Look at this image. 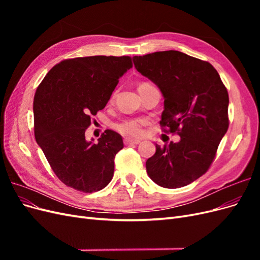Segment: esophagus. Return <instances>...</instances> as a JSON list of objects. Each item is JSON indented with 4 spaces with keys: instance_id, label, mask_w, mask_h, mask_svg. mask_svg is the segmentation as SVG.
Here are the masks:
<instances>
[{
    "instance_id": "34e87169",
    "label": "esophagus",
    "mask_w": 260,
    "mask_h": 260,
    "mask_svg": "<svg viewBox=\"0 0 260 260\" xmlns=\"http://www.w3.org/2000/svg\"><path fill=\"white\" fill-rule=\"evenodd\" d=\"M123 142H124V144L125 145H128V144H139L141 141L140 140H138V139H131V138H124V140H123Z\"/></svg>"
}]
</instances>
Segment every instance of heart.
<instances>
[{
    "mask_svg": "<svg viewBox=\"0 0 260 260\" xmlns=\"http://www.w3.org/2000/svg\"><path fill=\"white\" fill-rule=\"evenodd\" d=\"M143 84V83H142ZM148 123V119L144 117L127 118L114 124V128L123 136L140 138L143 136L144 127Z\"/></svg>",
    "mask_w": 260,
    "mask_h": 260,
    "instance_id": "obj_1",
    "label": "heart"
}]
</instances>
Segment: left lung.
<instances>
[{
  "label": "left lung",
  "instance_id": "8db88e82",
  "mask_svg": "<svg viewBox=\"0 0 260 260\" xmlns=\"http://www.w3.org/2000/svg\"><path fill=\"white\" fill-rule=\"evenodd\" d=\"M133 62L165 99L160 125L181 138L162 147L156 144L146 160L147 175L162 187L185 186L208 170L229 127L226 88L208 61L179 51L135 56Z\"/></svg>",
  "mask_w": 260,
  "mask_h": 260
}]
</instances>
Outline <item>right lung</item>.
I'll use <instances>...</instances> for the list:
<instances>
[{
    "instance_id": "obj_1",
    "label": "right lung",
    "mask_w": 260,
    "mask_h": 260,
    "mask_svg": "<svg viewBox=\"0 0 260 260\" xmlns=\"http://www.w3.org/2000/svg\"><path fill=\"white\" fill-rule=\"evenodd\" d=\"M132 68L129 56H88L55 65L34 100L35 137L54 174L84 193L104 188L114 176L122 138L105 130L98 143L86 141L91 117L103 109L120 78Z\"/></svg>"
}]
</instances>
